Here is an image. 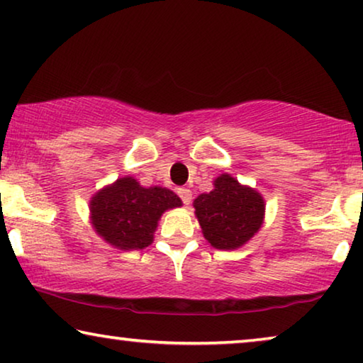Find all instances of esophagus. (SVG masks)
<instances>
[{"label": "esophagus", "mask_w": 363, "mask_h": 363, "mask_svg": "<svg viewBox=\"0 0 363 363\" xmlns=\"http://www.w3.org/2000/svg\"><path fill=\"white\" fill-rule=\"evenodd\" d=\"M178 196L183 201V204H189L191 203V191L188 188H180L178 189Z\"/></svg>", "instance_id": "esophagus-1"}]
</instances>
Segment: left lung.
I'll return each instance as SVG.
<instances>
[{
	"mask_svg": "<svg viewBox=\"0 0 363 363\" xmlns=\"http://www.w3.org/2000/svg\"><path fill=\"white\" fill-rule=\"evenodd\" d=\"M193 206L204 238L217 250L243 247L263 225V196L227 174L217 177L213 191L199 194Z\"/></svg>",
	"mask_w": 363,
	"mask_h": 363,
	"instance_id": "obj_1",
	"label": "left lung"
}]
</instances>
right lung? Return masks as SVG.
<instances>
[{"label": "right lung", "instance_id": "obj_1", "mask_svg": "<svg viewBox=\"0 0 363 363\" xmlns=\"http://www.w3.org/2000/svg\"><path fill=\"white\" fill-rule=\"evenodd\" d=\"M182 199L162 186L144 188L133 177L118 178L91 199L92 227L118 250H143L154 240L157 222Z\"/></svg>", "mask_w": 363, "mask_h": 363}]
</instances>
